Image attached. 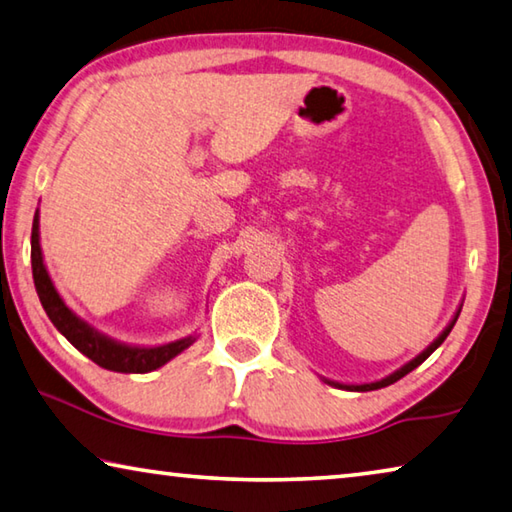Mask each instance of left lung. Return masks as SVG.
<instances>
[{
	"label": "left lung",
	"mask_w": 512,
	"mask_h": 512,
	"mask_svg": "<svg viewBox=\"0 0 512 512\" xmlns=\"http://www.w3.org/2000/svg\"><path fill=\"white\" fill-rule=\"evenodd\" d=\"M458 314H461V311H458ZM458 314H456V318H458ZM456 318L452 320V325H449L447 329H445V332L443 334H440L438 336V339L436 341H433L431 345H429V348L427 350H424L422 354H420V357H415L411 363H406V366L404 368H400V370H397V372H393V375L391 377H386V379H381V381H375V384H361V386H343V384H334V386H339V388H348V391H377V388H384V386H388V384H395V381L397 379H402L404 375H409V372L413 370V368H418L420 366V363L424 361V359H427L429 357V354L433 352V350H436L438 348V345L440 343H443L445 339H447V334L449 332H452V327H454V323H456ZM329 384H332V381H329Z\"/></svg>",
	"instance_id": "1"
}]
</instances>
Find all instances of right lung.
<instances>
[{"instance_id":"obj_1","label":"right lung","mask_w":512,"mask_h":512,"mask_svg":"<svg viewBox=\"0 0 512 512\" xmlns=\"http://www.w3.org/2000/svg\"><path fill=\"white\" fill-rule=\"evenodd\" d=\"M31 268H33V282H36L38 298L45 307L47 316L54 327L58 329L65 339L74 345L76 350L83 352L85 357L92 359L97 366L115 372H151L155 368L164 366L176 354L183 352L192 345V339H183L169 345H160V348H128L106 339V336L94 332L90 325H85L81 318H76L72 311L65 307V302L51 284V277L42 262L40 253V235H38V212L33 216V230H31Z\"/></svg>"}]
</instances>
